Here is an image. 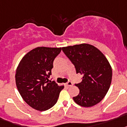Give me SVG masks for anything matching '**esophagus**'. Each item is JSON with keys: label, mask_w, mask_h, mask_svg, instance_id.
Wrapping results in <instances>:
<instances>
[{"label": "esophagus", "mask_w": 127, "mask_h": 127, "mask_svg": "<svg viewBox=\"0 0 127 127\" xmlns=\"http://www.w3.org/2000/svg\"><path fill=\"white\" fill-rule=\"evenodd\" d=\"M73 84L71 82V81H68V82H67V83H64V85H66V86H68V87H70V86H72Z\"/></svg>", "instance_id": "esophagus-1"}]
</instances>
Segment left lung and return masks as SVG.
Returning a JSON list of instances; mask_svg holds the SVG:
<instances>
[{"label": "left lung", "mask_w": 127, "mask_h": 127, "mask_svg": "<svg viewBox=\"0 0 127 127\" xmlns=\"http://www.w3.org/2000/svg\"><path fill=\"white\" fill-rule=\"evenodd\" d=\"M76 68V73L83 76L81 83L76 84L80 93L73 97L74 102L83 107H91L104 98L111 85L112 66L99 49L89 44L62 47Z\"/></svg>", "instance_id": "8db88e82"}]
</instances>
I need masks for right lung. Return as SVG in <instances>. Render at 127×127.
Listing matches in <instances>:
<instances>
[{
    "instance_id": "obj_1",
    "label": "right lung",
    "mask_w": 127,
    "mask_h": 127,
    "mask_svg": "<svg viewBox=\"0 0 127 127\" xmlns=\"http://www.w3.org/2000/svg\"><path fill=\"white\" fill-rule=\"evenodd\" d=\"M61 47H38L21 59L15 72L17 90L25 102L38 111L53 107L63 85L49 80L55 58Z\"/></svg>"
}]
</instances>
